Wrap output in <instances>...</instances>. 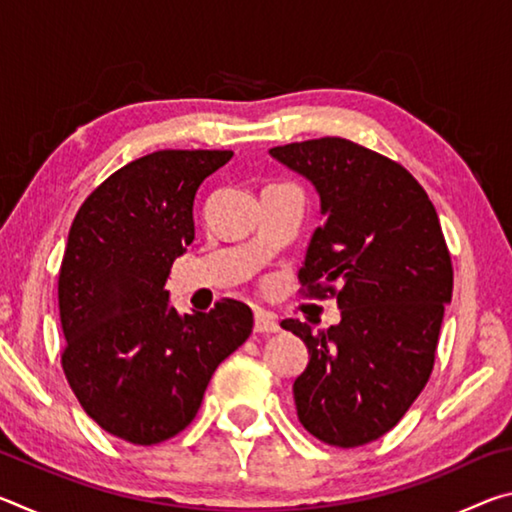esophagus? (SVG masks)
<instances>
[{
  "label": "esophagus",
  "mask_w": 512,
  "mask_h": 512,
  "mask_svg": "<svg viewBox=\"0 0 512 512\" xmlns=\"http://www.w3.org/2000/svg\"><path fill=\"white\" fill-rule=\"evenodd\" d=\"M255 332H266V334L280 332V323H277L271 311L255 309Z\"/></svg>",
  "instance_id": "obj_1"
}]
</instances>
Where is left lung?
Returning a JSON list of instances; mask_svg holds the SVG:
<instances>
[{"instance_id":"1","label":"left lung","mask_w":512,"mask_h":512,"mask_svg":"<svg viewBox=\"0 0 512 512\" xmlns=\"http://www.w3.org/2000/svg\"><path fill=\"white\" fill-rule=\"evenodd\" d=\"M309 178L325 221L298 271L302 296L336 298L341 323L311 332L309 363L293 384L298 420L334 447H359L391 431L427 386L454 268L436 207L395 162L343 137L273 146Z\"/></svg>"}]
</instances>
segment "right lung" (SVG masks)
Segmentation results:
<instances>
[{
  "label": "right lung",
  "instance_id": "add662e5",
  "mask_svg": "<svg viewBox=\"0 0 512 512\" xmlns=\"http://www.w3.org/2000/svg\"><path fill=\"white\" fill-rule=\"evenodd\" d=\"M232 151L164 149L128 162L85 198L58 273L60 363L83 411L133 445L183 431L219 363L250 332L232 298L180 314L164 289L194 241V198Z\"/></svg>",
  "mask_w": 512,
  "mask_h": 512
}]
</instances>
